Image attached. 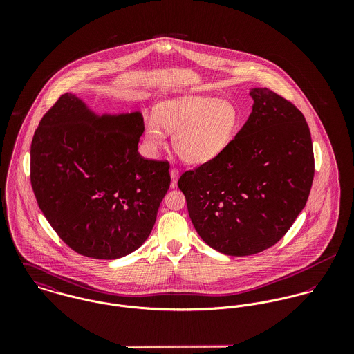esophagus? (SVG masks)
<instances>
[{
    "label": "esophagus",
    "mask_w": 354,
    "mask_h": 354,
    "mask_svg": "<svg viewBox=\"0 0 354 354\" xmlns=\"http://www.w3.org/2000/svg\"><path fill=\"white\" fill-rule=\"evenodd\" d=\"M170 178H171V187L174 188L177 185V180H178V170L177 169H170Z\"/></svg>",
    "instance_id": "34e87169"
}]
</instances>
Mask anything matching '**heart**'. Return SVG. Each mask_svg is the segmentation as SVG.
Segmentation results:
<instances>
[{"label": "heart", "mask_w": 354, "mask_h": 354, "mask_svg": "<svg viewBox=\"0 0 354 354\" xmlns=\"http://www.w3.org/2000/svg\"><path fill=\"white\" fill-rule=\"evenodd\" d=\"M233 102L207 95H181L160 102L155 115L145 117V140L152 152L173 133V149L188 163H204L225 151L240 129Z\"/></svg>", "instance_id": "b5f03b06"}]
</instances>
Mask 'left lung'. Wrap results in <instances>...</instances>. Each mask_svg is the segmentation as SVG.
<instances>
[{
  "mask_svg": "<svg viewBox=\"0 0 354 354\" xmlns=\"http://www.w3.org/2000/svg\"><path fill=\"white\" fill-rule=\"evenodd\" d=\"M250 95L252 113L229 147L178 180L198 234L229 256L278 243L303 211L315 174L303 113L268 88Z\"/></svg>",
  "mask_w": 354,
  "mask_h": 354,
  "instance_id": "obj_1",
  "label": "left lung"
}]
</instances>
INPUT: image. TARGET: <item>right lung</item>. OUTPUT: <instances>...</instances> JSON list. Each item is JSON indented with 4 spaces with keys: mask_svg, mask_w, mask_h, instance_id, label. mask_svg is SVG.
<instances>
[{
    "mask_svg": "<svg viewBox=\"0 0 354 354\" xmlns=\"http://www.w3.org/2000/svg\"><path fill=\"white\" fill-rule=\"evenodd\" d=\"M140 111L97 114L64 94L31 143V185L39 208L75 252L113 260L151 233L170 187L169 163L138 152Z\"/></svg>",
    "mask_w": 354,
    "mask_h": 354,
    "instance_id": "obj_1",
    "label": "right lung"
}]
</instances>
